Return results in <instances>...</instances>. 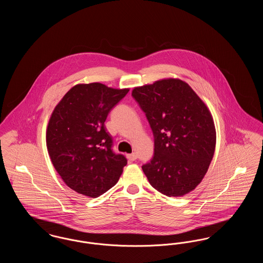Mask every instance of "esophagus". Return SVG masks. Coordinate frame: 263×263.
I'll list each match as a JSON object with an SVG mask.
<instances>
[{
	"label": "esophagus",
	"instance_id": "esophagus-1",
	"mask_svg": "<svg viewBox=\"0 0 263 263\" xmlns=\"http://www.w3.org/2000/svg\"><path fill=\"white\" fill-rule=\"evenodd\" d=\"M126 157H127V159H128L130 162H133V161H135V160L137 159V154H136V153L127 154V155H126Z\"/></svg>",
	"mask_w": 263,
	"mask_h": 263
}]
</instances>
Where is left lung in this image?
Listing matches in <instances>:
<instances>
[{"label": "left lung", "mask_w": 263, "mask_h": 263, "mask_svg": "<svg viewBox=\"0 0 263 263\" xmlns=\"http://www.w3.org/2000/svg\"><path fill=\"white\" fill-rule=\"evenodd\" d=\"M146 113L155 154L142 170L151 185L168 197L183 196L206 175L216 146L212 114L187 83L163 79L134 88Z\"/></svg>", "instance_id": "1"}]
</instances>
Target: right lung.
Returning a JSON list of instances; mask_svg holds the SVG:
<instances>
[{
	"mask_svg": "<svg viewBox=\"0 0 263 263\" xmlns=\"http://www.w3.org/2000/svg\"><path fill=\"white\" fill-rule=\"evenodd\" d=\"M129 88L100 83L71 88L51 114L46 146L56 172L76 192L99 197L114 186L127 160L113 152L112 138L104 122Z\"/></svg>",
	"mask_w": 263,
	"mask_h": 263,
	"instance_id": "right-lung-1",
	"label": "right lung"
}]
</instances>
